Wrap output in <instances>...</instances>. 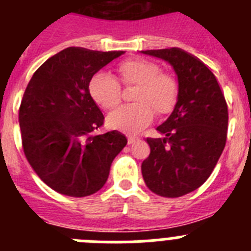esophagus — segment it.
Returning a JSON list of instances; mask_svg holds the SVG:
<instances>
[{
	"instance_id": "1",
	"label": "esophagus",
	"mask_w": 251,
	"mask_h": 251,
	"mask_svg": "<svg viewBox=\"0 0 251 251\" xmlns=\"http://www.w3.org/2000/svg\"><path fill=\"white\" fill-rule=\"evenodd\" d=\"M127 138H128V143H129V145H132L133 142L136 141V139L138 138V137L134 136V134H127Z\"/></svg>"
}]
</instances>
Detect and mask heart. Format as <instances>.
Segmentation results:
<instances>
[{"label": "heart", "mask_w": 251, "mask_h": 251, "mask_svg": "<svg viewBox=\"0 0 251 251\" xmlns=\"http://www.w3.org/2000/svg\"><path fill=\"white\" fill-rule=\"evenodd\" d=\"M117 73L123 84H134L130 104H121L110 110L106 122L119 129L134 132L152 118V109L166 113L174 106L178 94V81L174 74L159 70L154 61L147 59H128L117 66ZM88 92L93 100L104 109L118 103L121 88L112 75L95 73L89 77Z\"/></svg>", "instance_id": "b5f03b06"}]
</instances>
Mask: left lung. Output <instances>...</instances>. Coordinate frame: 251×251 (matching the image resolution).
<instances>
[{
  "mask_svg": "<svg viewBox=\"0 0 251 251\" xmlns=\"http://www.w3.org/2000/svg\"><path fill=\"white\" fill-rule=\"evenodd\" d=\"M165 60L178 81L175 108L157 127L161 138H147L150 156L142 175L151 191L179 197L195 191L212 174L227 136V104L214 73L178 48L141 51Z\"/></svg>",
  "mask_w": 251,
  "mask_h": 251,
  "instance_id": "obj_1",
  "label": "left lung"
}]
</instances>
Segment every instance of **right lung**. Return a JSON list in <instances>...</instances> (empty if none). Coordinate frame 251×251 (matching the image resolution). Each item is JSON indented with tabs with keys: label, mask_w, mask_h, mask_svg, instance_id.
Wrapping results in <instances>:
<instances>
[{
	"label": "right lung",
	"mask_w": 251,
	"mask_h": 251,
	"mask_svg": "<svg viewBox=\"0 0 251 251\" xmlns=\"http://www.w3.org/2000/svg\"><path fill=\"white\" fill-rule=\"evenodd\" d=\"M123 54L66 48L46 60L26 86L19 110L24 153L59 194L85 197L99 191L127 145L118 130L94 134L104 115L88 92L89 77Z\"/></svg>",
	"instance_id": "add662e5"
}]
</instances>
